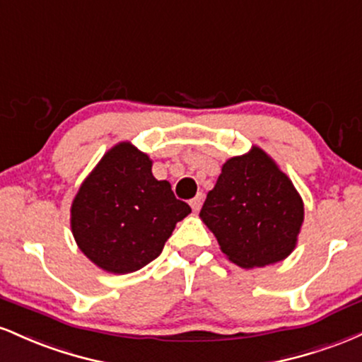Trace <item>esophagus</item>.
<instances>
[{
  "mask_svg": "<svg viewBox=\"0 0 362 362\" xmlns=\"http://www.w3.org/2000/svg\"><path fill=\"white\" fill-rule=\"evenodd\" d=\"M189 205H191V208H193V211H198L199 208H202V205H203V194L198 193L197 197L191 199Z\"/></svg>",
  "mask_w": 362,
  "mask_h": 362,
  "instance_id": "1",
  "label": "esophagus"
}]
</instances>
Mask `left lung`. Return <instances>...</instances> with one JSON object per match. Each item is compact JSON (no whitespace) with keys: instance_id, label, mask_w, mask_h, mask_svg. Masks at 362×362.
<instances>
[{"instance_id":"1","label":"left lung","mask_w":362,"mask_h":362,"mask_svg":"<svg viewBox=\"0 0 362 362\" xmlns=\"http://www.w3.org/2000/svg\"><path fill=\"white\" fill-rule=\"evenodd\" d=\"M233 264L254 269L286 259L298 244L303 199L261 147L230 157L199 211Z\"/></svg>"}]
</instances>
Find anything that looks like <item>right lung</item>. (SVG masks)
Segmentation results:
<instances>
[{
  "instance_id": "add662e5",
  "label": "right lung",
  "mask_w": 362,
  "mask_h": 362,
  "mask_svg": "<svg viewBox=\"0 0 362 362\" xmlns=\"http://www.w3.org/2000/svg\"><path fill=\"white\" fill-rule=\"evenodd\" d=\"M189 214L169 181L156 180L151 157L125 140L108 148L81 182L71 205V230L93 264L129 274L154 261Z\"/></svg>"
}]
</instances>
